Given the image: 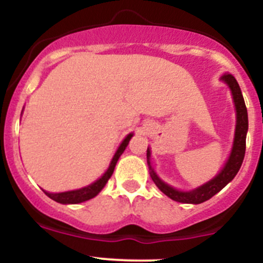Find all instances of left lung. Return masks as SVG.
<instances>
[{"label": "left lung", "mask_w": 263, "mask_h": 263, "mask_svg": "<svg viewBox=\"0 0 263 263\" xmlns=\"http://www.w3.org/2000/svg\"><path fill=\"white\" fill-rule=\"evenodd\" d=\"M220 80L223 82H226L232 91L233 101H234L235 111H237V125H235V134L232 153L229 156L224 168L219 172V175L216 177H214L209 182L204 183L202 186H200V187L195 189L192 191H180L177 189L172 187V186L167 185L166 182H163L157 176V173L152 168L151 164V151L149 148L147 149V163L148 167H149L152 180H153V182L156 183L159 190L163 192L164 195H167L170 199L175 200V201L183 202V204H201V202L212 199L214 195L218 194L223 187H226L233 178L235 177V175L239 171L240 166H242L243 159H245L246 137H247L248 132V114L247 107H246L245 104V99H243L242 91H240L237 80L232 74L226 73V74L221 76Z\"/></svg>", "instance_id": "8db88e82"}]
</instances>
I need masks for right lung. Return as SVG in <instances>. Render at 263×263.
<instances>
[{
    "instance_id": "add662e5",
    "label": "right lung",
    "mask_w": 263,
    "mask_h": 263,
    "mask_svg": "<svg viewBox=\"0 0 263 263\" xmlns=\"http://www.w3.org/2000/svg\"><path fill=\"white\" fill-rule=\"evenodd\" d=\"M132 137H133V134L130 133V134H129L128 137L123 140V143L120 144V147H119L118 151H116L115 156H114V158H112L111 163H110L109 168H107V171L105 172L104 176H101L99 180L95 181L93 183L86 186V187L80 189V190L59 192V194H50V192L44 191L45 195H47V196H49L51 200H54V201L61 202V204H78V202L87 201V200H90V199H92V197L96 196V195L99 194L102 189H104V186L106 185V182L109 181V178L111 177L114 170H115L116 162H118L119 157L123 154V152L125 151V148L128 147L129 140L132 139Z\"/></svg>"
}]
</instances>
